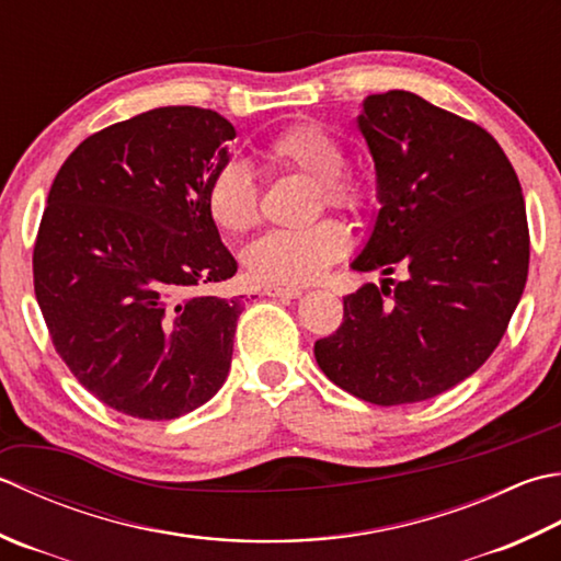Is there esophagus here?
Wrapping results in <instances>:
<instances>
[{"mask_svg":"<svg viewBox=\"0 0 561 561\" xmlns=\"http://www.w3.org/2000/svg\"><path fill=\"white\" fill-rule=\"evenodd\" d=\"M265 294L272 299H299L304 289L299 287H265Z\"/></svg>","mask_w":561,"mask_h":561,"instance_id":"34e87169","label":"esophagus"}]
</instances>
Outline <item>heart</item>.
I'll list each match as a JSON object with an SVG mask.
<instances>
[{
	"label": "heart",
	"mask_w": 561,
	"mask_h": 561,
	"mask_svg": "<svg viewBox=\"0 0 561 561\" xmlns=\"http://www.w3.org/2000/svg\"><path fill=\"white\" fill-rule=\"evenodd\" d=\"M265 158L277 170L309 174L318 184V199L328 206L357 211L367 194L343 174L347 152L331 130L313 121L291 124L274 136ZM206 211L224 233H245L260 218V190L248 164L230 160L214 172L206 186ZM350 250L347 228L325 218L306 228H277L245 248L243 262L252 279L262 284H311Z\"/></svg>",
	"instance_id": "1"
}]
</instances>
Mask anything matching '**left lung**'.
Instances as JSON below:
<instances>
[{
  "instance_id": "1",
  "label": "left lung",
  "mask_w": 561,
  "mask_h": 561,
  "mask_svg": "<svg viewBox=\"0 0 561 561\" xmlns=\"http://www.w3.org/2000/svg\"><path fill=\"white\" fill-rule=\"evenodd\" d=\"M357 128L379 211L350 267L405 279L347 294L343 325L313 355L362 401H425L474 375L506 333L530 262L523 190L491 134L413 92L369 94Z\"/></svg>"
}]
</instances>
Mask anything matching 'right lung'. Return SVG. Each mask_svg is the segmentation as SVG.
<instances>
[{
	"label": "right lung",
	"mask_w": 561,
	"mask_h": 561,
	"mask_svg": "<svg viewBox=\"0 0 561 561\" xmlns=\"http://www.w3.org/2000/svg\"><path fill=\"white\" fill-rule=\"evenodd\" d=\"M236 128L160 106L82 140L48 192L33 287L58 355L108 409L172 421L224 387L243 296H196L238 262L206 211Z\"/></svg>",
	"instance_id": "add662e5"
}]
</instances>
